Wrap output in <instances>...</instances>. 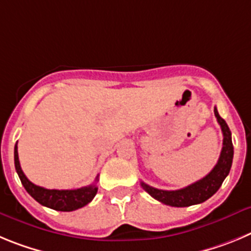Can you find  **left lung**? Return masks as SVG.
<instances>
[{
  "label": "left lung",
  "instance_id": "left-lung-1",
  "mask_svg": "<svg viewBox=\"0 0 251 251\" xmlns=\"http://www.w3.org/2000/svg\"><path fill=\"white\" fill-rule=\"evenodd\" d=\"M214 114H215L216 120L220 125L223 136H224L223 149H221L218 164L201 180H199V181L194 182V184L189 185L184 189H180V190H160V189L152 187L141 181L142 189L146 193L150 194L153 199H156L157 201L176 207H185L190 206V205L201 204L219 190V187L221 186L225 177L229 175L232 164V156H234L231 132H230L229 126L225 123L224 119L220 117L216 107H214Z\"/></svg>",
  "mask_w": 251,
  "mask_h": 251
}]
</instances>
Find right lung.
Here are the masks:
<instances>
[{"instance_id":"right-lung-1","label":"right lung","mask_w":251,"mask_h":251,"mask_svg":"<svg viewBox=\"0 0 251 251\" xmlns=\"http://www.w3.org/2000/svg\"><path fill=\"white\" fill-rule=\"evenodd\" d=\"M15 168L27 193L30 194L36 201L50 209L57 210V211H74L89 204L98 194V186L95 184L75 189V190H55V189L50 190V189L35 185L27 179L22 171L19 152H17V144L15 145ZM98 179L99 176H96V181Z\"/></svg>"}]
</instances>
